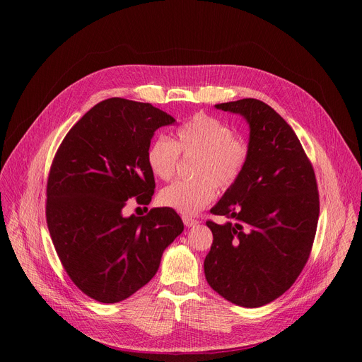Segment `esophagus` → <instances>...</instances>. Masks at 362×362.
<instances>
[{
    "instance_id": "obj_1",
    "label": "esophagus",
    "mask_w": 362,
    "mask_h": 362,
    "mask_svg": "<svg viewBox=\"0 0 362 362\" xmlns=\"http://www.w3.org/2000/svg\"><path fill=\"white\" fill-rule=\"evenodd\" d=\"M183 223L186 227H194V226H198L199 221L192 218V217H187V216H183Z\"/></svg>"
}]
</instances>
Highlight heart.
<instances>
[{"label": "heart", "mask_w": 362, "mask_h": 362, "mask_svg": "<svg viewBox=\"0 0 362 362\" xmlns=\"http://www.w3.org/2000/svg\"><path fill=\"white\" fill-rule=\"evenodd\" d=\"M180 152L198 156L194 165L197 179L165 186L160 202L180 214L194 216L216 199L217 186L229 189L238 182L248 163L250 146L227 123L206 114H195L176 129L173 141L158 136L149 142V170L158 179L170 180L175 176Z\"/></svg>", "instance_id": "1"}]
</instances>
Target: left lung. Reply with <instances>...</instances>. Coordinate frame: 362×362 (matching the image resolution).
Listing matches in <instances>:
<instances>
[{
  "mask_svg": "<svg viewBox=\"0 0 362 362\" xmlns=\"http://www.w3.org/2000/svg\"><path fill=\"white\" fill-rule=\"evenodd\" d=\"M217 110L250 126V157L238 182L211 208L213 245L204 261L208 284L224 299L258 308L286 292L307 264L320 201L313 165L293 129L270 105L243 98Z\"/></svg>",
  "mask_w": 362,
  "mask_h": 362,
  "instance_id": "left-lung-1",
  "label": "left lung"
}]
</instances>
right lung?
<instances>
[{
	"mask_svg": "<svg viewBox=\"0 0 362 362\" xmlns=\"http://www.w3.org/2000/svg\"><path fill=\"white\" fill-rule=\"evenodd\" d=\"M176 120L148 103L110 98L66 135L47 185V224L69 277L83 293L116 303L158 272L163 252L183 232L168 206L123 216L132 197L149 204L154 173L146 149L157 129Z\"/></svg>",
	"mask_w": 362,
	"mask_h": 362,
	"instance_id": "right-lung-1",
	"label": "right lung"
}]
</instances>
